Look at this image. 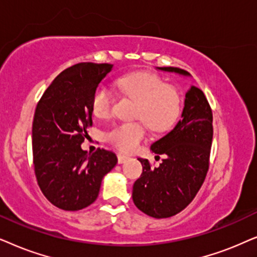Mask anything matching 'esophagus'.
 <instances>
[{
    "label": "esophagus",
    "instance_id": "esophagus-1",
    "mask_svg": "<svg viewBox=\"0 0 257 257\" xmlns=\"http://www.w3.org/2000/svg\"><path fill=\"white\" fill-rule=\"evenodd\" d=\"M128 159H129V157L126 156V155H123V154H118V155H117V161H118L119 164L124 163Z\"/></svg>",
    "mask_w": 257,
    "mask_h": 257
}]
</instances>
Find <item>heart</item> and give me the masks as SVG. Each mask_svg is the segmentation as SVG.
<instances>
[{"label":"heart","instance_id":"heart-1","mask_svg":"<svg viewBox=\"0 0 257 257\" xmlns=\"http://www.w3.org/2000/svg\"><path fill=\"white\" fill-rule=\"evenodd\" d=\"M116 84L125 96L136 101L134 117L142 121L123 122L105 133V139L116 149L131 153L147 135V124L154 132L167 131L176 121L181 100L176 88L166 84L156 74L136 71L118 77ZM114 93L108 85L100 84L91 97V110L100 118L111 114ZM143 120L145 121L143 122Z\"/></svg>","mask_w":257,"mask_h":257}]
</instances>
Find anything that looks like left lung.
Segmentation results:
<instances>
[{"label":"left lung","mask_w":257,"mask_h":257,"mask_svg":"<svg viewBox=\"0 0 257 257\" xmlns=\"http://www.w3.org/2000/svg\"><path fill=\"white\" fill-rule=\"evenodd\" d=\"M184 76L189 73L175 67H161ZM213 141V111L200 88L191 85L186 93L182 118L175 128L152 145L166 155L159 167L139 159L143 172L133 187V201L140 210L155 218H167L182 211L206 179Z\"/></svg>","instance_id":"left-lung-1"}]
</instances>
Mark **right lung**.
Wrapping results in <instances>:
<instances>
[{"label":"right lung","mask_w":257,"mask_h":257,"mask_svg":"<svg viewBox=\"0 0 257 257\" xmlns=\"http://www.w3.org/2000/svg\"><path fill=\"white\" fill-rule=\"evenodd\" d=\"M110 63L83 62L63 70L46 89L33 121V163L41 191L55 207L76 211L98 196L102 179L117 163L112 152L88 154L81 145L93 125L91 97Z\"/></svg>","instance_id":"add662e5"}]
</instances>
